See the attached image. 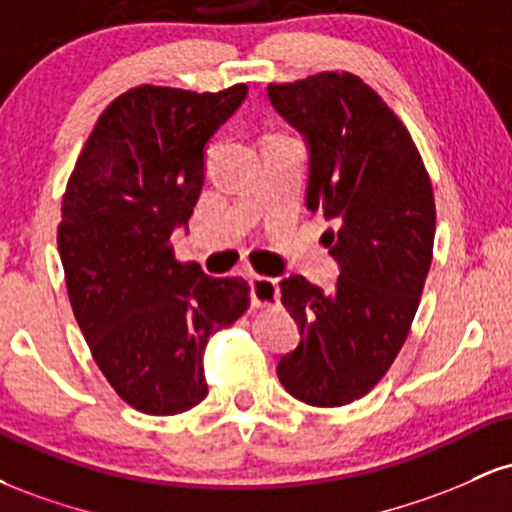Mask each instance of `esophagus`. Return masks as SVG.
Instances as JSON below:
<instances>
[{"instance_id":"obj_1","label":"esophagus","mask_w":512,"mask_h":512,"mask_svg":"<svg viewBox=\"0 0 512 512\" xmlns=\"http://www.w3.org/2000/svg\"><path fill=\"white\" fill-rule=\"evenodd\" d=\"M250 301L252 305H276L279 303V281L272 276H250Z\"/></svg>"}]
</instances>
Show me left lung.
Masks as SVG:
<instances>
[{
    "label": "left lung",
    "instance_id": "8db88e82",
    "mask_svg": "<svg viewBox=\"0 0 512 512\" xmlns=\"http://www.w3.org/2000/svg\"><path fill=\"white\" fill-rule=\"evenodd\" d=\"M272 108L308 149L305 207L339 267L334 289L281 279L301 342L276 363L284 390L310 407H344L373 390L407 339L436 236L433 187L397 115L354 74L267 86Z\"/></svg>",
    "mask_w": 512,
    "mask_h": 512
}]
</instances>
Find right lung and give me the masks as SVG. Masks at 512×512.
<instances>
[{"mask_svg":"<svg viewBox=\"0 0 512 512\" xmlns=\"http://www.w3.org/2000/svg\"><path fill=\"white\" fill-rule=\"evenodd\" d=\"M248 86L219 93L139 86L101 115L62 197L57 248L76 322L129 407L173 416L207 397L204 349L248 308V281L180 264L207 146Z\"/></svg>","mask_w":512,"mask_h":512,"instance_id":"add662e5","label":"right lung"}]
</instances>
